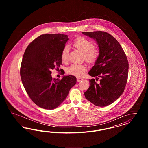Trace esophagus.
Listing matches in <instances>:
<instances>
[{"mask_svg":"<svg viewBox=\"0 0 148 148\" xmlns=\"http://www.w3.org/2000/svg\"><path fill=\"white\" fill-rule=\"evenodd\" d=\"M77 82H79L82 81V80H83V78H81V77H77Z\"/></svg>","mask_w":148,"mask_h":148,"instance_id":"obj_1","label":"esophagus"}]
</instances>
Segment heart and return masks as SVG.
Here are the masks:
<instances>
[{
  "instance_id": "obj_1",
  "label": "heart",
  "mask_w": 148,
  "mask_h": 148,
  "mask_svg": "<svg viewBox=\"0 0 148 148\" xmlns=\"http://www.w3.org/2000/svg\"><path fill=\"white\" fill-rule=\"evenodd\" d=\"M73 45L77 49L84 53L85 59L89 63H94L98 59L99 56V51L97 49L94 48V44L91 40L79 36L75 39ZM69 58V48L65 46L61 53V59L63 62L68 61ZM86 66L84 64H72L68 66L66 71L68 74L76 77H81L86 71Z\"/></svg>"
}]
</instances>
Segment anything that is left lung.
<instances>
[{
    "label": "left lung",
    "mask_w": 148,
    "mask_h": 148,
    "mask_svg": "<svg viewBox=\"0 0 148 148\" xmlns=\"http://www.w3.org/2000/svg\"><path fill=\"white\" fill-rule=\"evenodd\" d=\"M98 44L99 56L88 73L101 77L98 84L89 80L90 86L84 92L85 98L95 106H106L112 104L124 92L127 84L129 64L127 56L117 40L102 31L83 32ZM99 79V78H98Z\"/></svg>",
    "instance_id": "8db88e82"
}]
</instances>
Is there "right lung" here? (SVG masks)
Returning a JSON list of instances; mask_svg holds the SVG:
<instances>
[{"instance_id":"obj_1","label":"right lung","mask_w":148,"mask_h":148,"mask_svg":"<svg viewBox=\"0 0 148 148\" xmlns=\"http://www.w3.org/2000/svg\"><path fill=\"white\" fill-rule=\"evenodd\" d=\"M68 39L62 34L40 35L29 44L23 55L21 82L30 98L43 109L51 110L60 106L77 83L71 75L61 80L51 75V70L62 64L61 53Z\"/></svg>"}]
</instances>
